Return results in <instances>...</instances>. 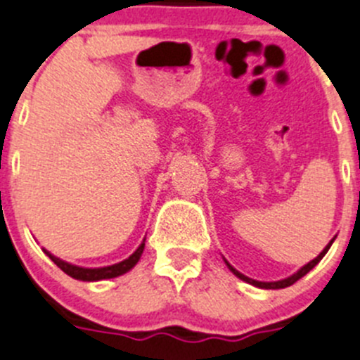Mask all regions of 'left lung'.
<instances>
[{
	"instance_id": "obj_1",
	"label": "left lung",
	"mask_w": 360,
	"mask_h": 360,
	"mask_svg": "<svg viewBox=\"0 0 360 360\" xmlns=\"http://www.w3.org/2000/svg\"><path fill=\"white\" fill-rule=\"evenodd\" d=\"M332 241H334V240H332ZM332 241H330V243L327 245V247L323 248V252H321V254H320V256L316 257V259H312L311 263H307V264H305L304 268H300V270H298L297 274H295V275H291V277H288V278H284V281H277V282H259V281H254V278H248V277H245L243 274H240V271H238V270H234V268L231 266L229 263H227V266H229V270L233 271V274L236 275V277H240L241 281L248 282V284H252V286L264 288V290H281V288H288V286H291V284H295V282H297L298 278H302V277H304L305 274H309V271H311L312 268L316 266V264L320 263V261H321V257H323L325 254H327V252H328V248H330Z\"/></svg>"
}]
</instances>
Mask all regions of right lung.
<instances>
[{
  "label": "right lung",
  "instance_id": "obj_1",
  "mask_svg": "<svg viewBox=\"0 0 360 360\" xmlns=\"http://www.w3.org/2000/svg\"><path fill=\"white\" fill-rule=\"evenodd\" d=\"M143 247H146V243L140 245V247L134 250V254H131V256L127 257V259H124L122 263H117V264H112V266H104V268H79V266H74V264L65 263V261L58 259V257L51 256L48 250H46V254H48L49 259H51L60 270L65 271V274L70 275L72 278H78V281H103V278L119 277V275L129 271L134 264L139 263L140 256H142V252H143Z\"/></svg>",
  "mask_w": 360,
  "mask_h": 360
}]
</instances>
